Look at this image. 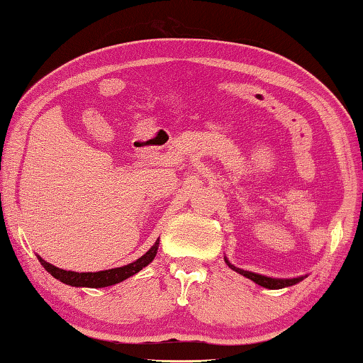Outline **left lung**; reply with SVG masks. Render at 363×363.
Segmentation results:
<instances>
[{
	"label": "left lung",
	"instance_id": "1",
	"mask_svg": "<svg viewBox=\"0 0 363 363\" xmlns=\"http://www.w3.org/2000/svg\"><path fill=\"white\" fill-rule=\"evenodd\" d=\"M223 260H225L227 265L232 268L233 272L240 273L241 276H246L247 279L254 281L255 284H259V286L265 287V289H272V291H276V289H284V287L295 286V284H298L300 281H303V279L306 278V274L305 276H298V278H284V279H281V278H269V276H263V274H259V273H252V272H247V269H242V268L235 267V265H232V263H230V260L227 259V257H223Z\"/></svg>",
	"mask_w": 363,
	"mask_h": 363
}]
</instances>
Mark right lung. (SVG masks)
<instances>
[{
    "label": "right lung",
    "mask_w": 363,
    "mask_h": 363,
    "mask_svg": "<svg viewBox=\"0 0 363 363\" xmlns=\"http://www.w3.org/2000/svg\"><path fill=\"white\" fill-rule=\"evenodd\" d=\"M160 238H157L155 245L150 247L146 254L141 255L140 259L135 262L128 263V265L118 267V268H111L104 269V272H95V273H77V272H67V269H62L58 267H54L52 263L45 262L44 259L38 255L41 265L45 268V272L50 273L55 279L62 281L63 284H68L72 287H91V289H101L108 286H114L128 279L130 276L140 273L144 267H147L150 262L155 259L157 250H159Z\"/></svg>",
    "instance_id": "1"
}]
</instances>
